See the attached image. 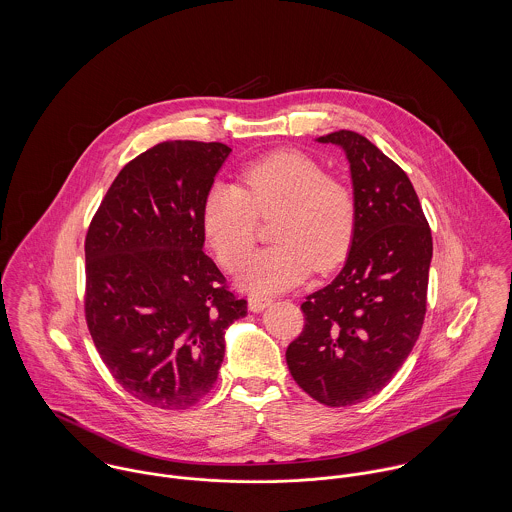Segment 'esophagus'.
Instances as JSON below:
<instances>
[{
	"label": "esophagus",
	"instance_id": "obj_1",
	"mask_svg": "<svg viewBox=\"0 0 512 512\" xmlns=\"http://www.w3.org/2000/svg\"><path fill=\"white\" fill-rule=\"evenodd\" d=\"M270 303H272V297H266V295H250V297H248V307H250V311H262V309H266Z\"/></svg>",
	"mask_w": 512,
	"mask_h": 512
}]
</instances>
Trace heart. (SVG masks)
Listing matches in <instances>:
<instances>
[{
    "mask_svg": "<svg viewBox=\"0 0 512 512\" xmlns=\"http://www.w3.org/2000/svg\"><path fill=\"white\" fill-rule=\"evenodd\" d=\"M274 214L270 236L276 244L254 252L240 272V282L252 292H280L313 268H335L355 236L357 199L343 179L295 149L246 163L238 187H211L201 209L203 234L224 270H236L250 252L258 217Z\"/></svg>",
    "mask_w": 512,
    "mask_h": 512,
    "instance_id": "1",
    "label": "heart"
}]
</instances>
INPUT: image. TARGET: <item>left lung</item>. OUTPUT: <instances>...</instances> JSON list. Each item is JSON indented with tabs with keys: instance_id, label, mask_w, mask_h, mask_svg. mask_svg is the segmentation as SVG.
<instances>
[{
	"instance_id": "left-lung-1",
	"label": "left lung",
	"mask_w": 512,
	"mask_h": 512,
	"mask_svg": "<svg viewBox=\"0 0 512 512\" xmlns=\"http://www.w3.org/2000/svg\"><path fill=\"white\" fill-rule=\"evenodd\" d=\"M351 163L357 226L339 276L301 303L303 331L286 351L303 392L341 408L378 394L412 353L426 317L432 230L412 181L365 136L319 138Z\"/></svg>"
}]
</instances>
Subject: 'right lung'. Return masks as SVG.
Returning <instances> with one entry per match:
<instances>
[{
    "instance_id": "1",
    "label": "right lung",
    "mask_w": 512,
    "mask_h": 512,
    "mask_svg": "<svg viewBox=\"0 0 512 512\" xmlns=\"http://www.w3.org/2000/svg\"><path fill=\"white\" fill-rule=\"evenodd\" d=\"M230 147L161 142L124 165L90 220L84 317L136 400L187 410L217 382L226 327L246 315L203 252L201 209Z\"/></svg>"
}]
</instances>
